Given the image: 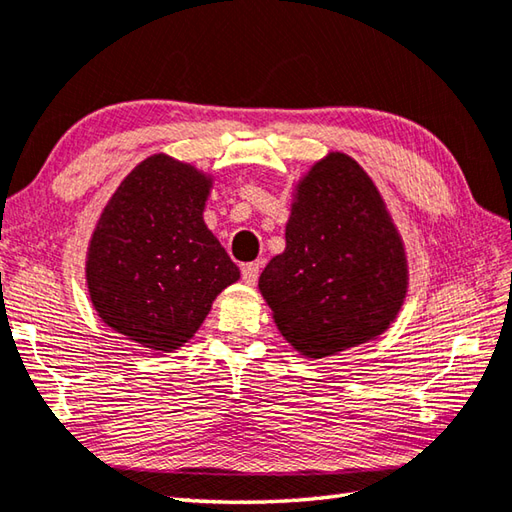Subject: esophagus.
Returning a JSON list of instances; mask_svg holds the SVG:
<instances>
[{"mask_svg": "<svg viewBox=\"0 0 512 512\" xmlns=\"http://www.w3.org/2000/svg\"><path fill=\"white\" fill-rule=\"evenodd\" d=\"M259 270H262V264L253 262V264H244L242 268V279L248 286H255L257 284V277H259Z\"/></svg>", "mask_w": 512, "mask_h": 512, "instance_id": "1", "label": "esophagus"}]
</instances>
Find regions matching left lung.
I'll return each mask as SVG.
<instances>
[{
  "mask_svg": "<svg viewBox=\"0 0 512 512\" xmlns=\"http://www.w3.org/2000/svg\"><path fill=\"white\" fill-rule=\"evenodd\" d=\"M286 342L337 355L390 328L408 293L402 235L373 179L346 153L310 166L293 193L286 248L259 277Z\"/></svg>",
  "mask_w": 512,
  "mask_h": 512,
  "instance_id": "left-lung-1",
  "label": "left lung"
}]
</instances>
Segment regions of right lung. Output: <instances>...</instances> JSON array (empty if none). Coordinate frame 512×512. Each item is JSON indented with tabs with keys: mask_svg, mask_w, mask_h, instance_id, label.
<instances>
[{
	"mask_svg": "<svg viewBox=\"0 0 512 512\" xmlns=\"http://www.w3.org/2000/svg\"><path fill=\"white\" fill-rule=\"evenodd\" d=\"M213 177L164 153L146 157L108 199L90 237L86 286L115 333L173 353L239 279L204 222Z\"/></svg>",
	"mask_w": 512,
	"mask_h": 512,
	"instance_id": "1",
	"label": "right lung"
}]
</instances>
